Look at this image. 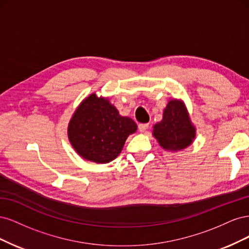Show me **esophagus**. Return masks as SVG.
I'll use <instances>...</instances> for the list:
<instances>
[{"mask_svg": "<svg viewBox=\"0 0 249 249\" xmlns=\"http://www.w3.org/2000/svg\"><path fill=\"white\" fill-rule=\"evenodd\" d=\"M148 127H149V124H140L138 125V129H139V131H140L141 133H145V132L148 130Z\"/></svg>", "mask_w": 249, "mask_h": 249, "instance_id": "1", "label": "esophagus"}]
</instances>
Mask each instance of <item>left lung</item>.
I'll return each instance as SVG.
<instances>
[{"instance_id":"left-lung-1","label":"left lung","mask_w":249,"mask_h":249,"mask_svg":"<svg viewBox=\"0 0 249 249\" xmlns=\"http://www.w3.org/2000/svg\"><path fill=\"white\" fill-rule=\"evenodd\" d=\"M153 136L164 150L171 153L179 152L192 144L196 137V129L182 100L173 99L168 102L162 120L153 126Z\"/></svg>"}]
</instances>
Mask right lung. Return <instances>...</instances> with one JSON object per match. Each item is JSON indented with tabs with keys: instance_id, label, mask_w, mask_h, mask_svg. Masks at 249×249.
Segmentation results:
<instances>
[{
	"instance_id": "add662e5",
	"label": "right lung",
	"mask_w": 249,
	"mask_h": 249,
	"mask_svg": "<svg viewBox=\"0 0 249 249\" xmlns=\"http://www.w3.org/2000/svg\"><path fill=\"white\" fill-rule=\"evenodd\" d=\"M136 131L134 120L120 115L109 99L91 93L73 112L67 126V136L83 159L106 164L116 159L126 138Z\"/></svg>"
}]
</instances>
